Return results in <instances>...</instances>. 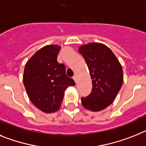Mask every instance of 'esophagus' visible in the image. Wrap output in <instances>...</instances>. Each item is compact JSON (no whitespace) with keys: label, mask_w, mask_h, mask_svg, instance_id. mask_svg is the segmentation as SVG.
Wrapping results in <instances>:
<instances>
[{"label":"esophagus","mask_w":146,"mask_h":146,"mask_svg":"<svg viewBox=\"0 0 146 146\" xmlns=\"http://www.w3.org/2000/svg\"><path fill=\"white\" fill-rule=\"evenodd\" d=\"M73 80L75 81L76 82V81H77V77L76 76H74L73 77Z\"/></svg>","instance_id":"34e87169"}]
</instances>
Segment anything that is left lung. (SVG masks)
<instances>
[{"label":"left lung","instance_id":"1","mask_svg":"<svg viewBox=\"0 0 146 146\" xmlns=\"http://www.w3.org/2000/svg\"><path fill=\"white\" fill-rule=\"evenodd\" d=\"M79 52L86 62L93 86L90 95L82 97V104L91 111H102L112 103L122 87V65L113 52L103 44L82 45Z\"/></svg>","mask_w":146,"mask_h":146}]
</instances>
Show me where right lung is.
Returning a JSON list of instances; mask_svg holds the SVG:
<instances>
[{
  "instance_id": "right-lung-1",
  "label": "right lung",
  "mask_w": 146,
  "mask_h": 146,
  "mask_svg": "<svg viewBox=\"0 0 146 146\" xmlns=\"http://www.w3.org/2000/svg\"><path fill=\"white\" fill-rule=\"evenodd\" d=\"M61 46L47 45L28 60L23 81L29 99L35 107L45 113L58 110L64 90L75 82L66 75L65 66L57 62Z\"/></svg>"
}]
</instances>
